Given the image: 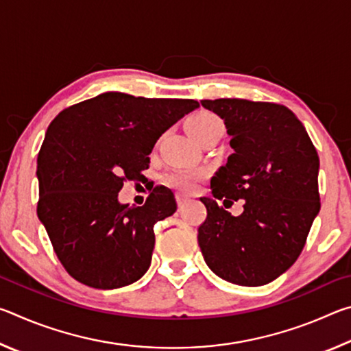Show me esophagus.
Listing matches in <instances>:
<instances>
[{"label":"esophagus","mask_w":351,"mask_h":351,"mask_svg":"<svg viewBox=\"0 0 351 351\" xmlns=\"http://www.w3.org/2000/svg\"><path fill=\"white\" fill-rule=\"evenodd\" d=\"M189 201V197L187 195H182V193H176V203L180 207H182L184 204H186Z\"/></svg>","instance_id":"34e87169"}]
</instances>
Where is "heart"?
I'll list each match as a JSON object with an SVG mask.
<instances>
[{
	"mask_svg": "<svg viewBox=\"0 0 351 351\" xmlns=\"http://www.w3.org/2000/svg\"><path fill=\"white\" fill-rule=\"evenodd\" d=\"M217 122H219V119L215 114L207 111H199L187 119L186 130L193 139H197L198 136L207 132ZM201 175H203V171L199 170H173L165 176V182L178 190H182V192H190L201 178Z\"/></svg>",
	"mask_w": 351,
	"mask_h": 351,
	"instance_id": "obj_1",
	"label": "heart"
}]
</instances>
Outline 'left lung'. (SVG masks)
<instances>
[{
    "mask_svg": "<svg viewBox=\"0 0 351 351\" xmlns=\"http://www.w3.org/2000/svg\"><path fill=\"white\" fill-rule=\"evenodd\" d=\"M201 105L223 119L230 138L228 162L210 180L213 198H201V252L223 280L261 287L293 266L320 210L317 152L287 106L245 99ZM221 197L245 199V210L230 216L216 203Z\"/></svg>",
    "mask_w": 351,
    "mask_h": 351,
    "instance_id": "left-lung-1",
    "label": "left lung"
}]
</instances>
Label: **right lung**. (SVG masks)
Returning <instances> with one entry per match:
<instances>
[{"label": "right lung", "instance_id": "1", "mask_svg": "<svg viewBox=\"0 0 351 351\" xmlns=\"http://www.w3.org/2000/svg\"><path fill=\"white\" fill-rule=\"evenodd\" d=\"M199 104L104 93L63 110L37 161L38 219L58 260L97 289L132 285L152 263L154 224L173 215L171 190L154 187L144 206L119 203L125 180L148 169L156 141Z\"/></svg>", "mask_w": 351, "mask_h": 351}]
</instances>
